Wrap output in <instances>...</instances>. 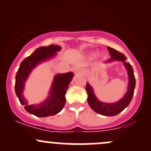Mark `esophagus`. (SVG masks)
Returning a JSON list of instances; mask_svg holds the SVG:
<instances>
[{
    "instance_id": "obj_1",
    "label": "esophagus",
    "mask_w": 151,
    "mask_h": 151,
    "mask_svg": "<svg viewBox=\"0 0 151 151\" xmlns=\"http://www.w3.org/2000/svg\"><path fill=\"white\" fill-rule=\"evenodd\" d=\"M83 71V69H82V68H80V67H77V68H74V72L76 73V74H78V73H80Z\"/></svg>"
}]
</instances>
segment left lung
Here are the masks:
<instances>
[{
	"mask_svg": "<svg viewBox=\"0 0 151 151\" xmlns=\"http://www.w3.org/2000/svg\"><path fill=\"white\" fill-rule=\"evenodd\" d=\"M108 50L109 52V55L111 56L110 58L107 60V62L112 61V60H121L124 63L125 66L126 67L129 74V89L127 93L122 99L119 101L114 104H106V103L101 102L96 99L93 93V89L88 83L86 84V91L88 93V101L90 106L93 110L99 114L106 116H114L120 112H121L131 102L133 97L134 92L135 85H136V80H135L133 68L131 66L130 63H126V57L124 55L120 52L117 51L116 50L111 47H107Z\"/></svg>",
	"mask_w": 151,
	"mask_h": 151,
	"instance_id": "obj_1",
	"label": "left lung"
}]
</instances>
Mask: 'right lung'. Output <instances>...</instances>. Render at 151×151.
<instances>
[{
  "mask_svg": "<svg viewBox=\"0 0 151 151\" xmlns=\"http://www.w3.org/2000/svg\"><path fill=\"white\" fill-rule=\"evenodd\" d=\"M61 47L52 45L48 47H41L36 49L30 56L24 59L19 67L15 78V92L21 104L29 113L37 117H48L56 115L61 111L66 104V93L68 85L73 77V73L68 72L63 74H57L55 77L50 96L46 101L39 105H28L24 98L22 91L24 84L31 70L38 63L47 60L55 55Z\"/></svg>",
  "mask_w": 151,
  "mask_h": 151,
  "instance_id": "1",
  "label": "right lung"
}]
</instances>
